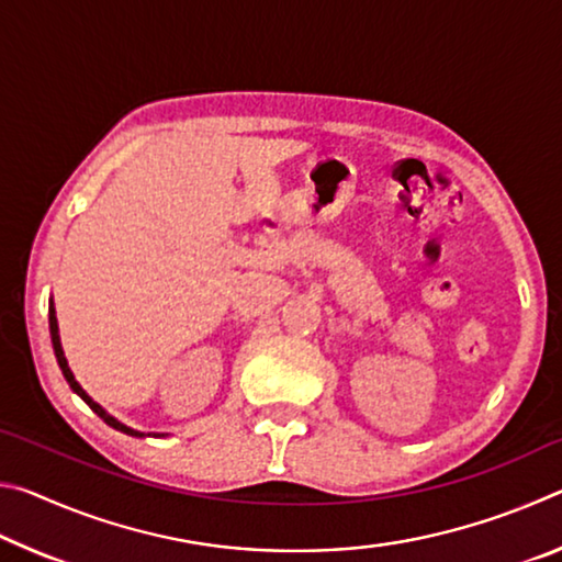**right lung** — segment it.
Instances as JSON below:
<instances>
[{
  "mask_svg": "<svg viewBox=\"0 0 562 562\" xmlns=\"http://www.w3.org/2000/svg\"><path fill=\"white\" fill-rule=\"evenodd\" d=\"M49 331H52V345H54V355H56V361H59V369H61V374H64V379L66 382H69V386H71V392L74 394H79L83 402H87L89 406H91V412L93 414H99L103 422H106L111 429H116V431H121V434H126V436H136V439H144V436H150V434H144V431H136V429H131V426H126V424H121L116 416H111L106 408H103L101 404H97L93 402V398L83 392L81 389V384L76 382V376H74V372H71V367H69V361H66V357H64V347H61V337H59V322H56V310H54V302H49ZM156 436H166V434H156Z\"/></svg>",
  "mask_w": 562,
  "mask_h": 562,
  "instance_id": "1",
  "label": "right lung"
}]
</instances>
